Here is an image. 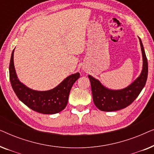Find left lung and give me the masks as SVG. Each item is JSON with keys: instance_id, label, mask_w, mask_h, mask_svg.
<instances>
[{"instance_id": "1", "label": "left lung", "mask_w": 154, "mask_h": 154, "mask_svg": "<svg viewBox=\"0 0 154 154\" xmlns=\"http://www.w3.org/2000/svg\"><path fill=\"white\" fill-rule=\"evenodd\" d=\"M140 43L143 57V68L140 76L133 83L122 90H113L103 86L98 80L88 75L91 83L94 104L101 111H114L125 108L137 97L146 84L148 76V62L140 38Z\"/></svg>"}]
</instances>
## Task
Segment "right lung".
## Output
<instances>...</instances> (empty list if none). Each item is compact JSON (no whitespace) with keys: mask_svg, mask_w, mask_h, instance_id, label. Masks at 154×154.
Instances as JSON below:
<instances>
[{"mask_svg":"<svg viewBox=\"0 0 154 154\" xmlns=\"http://www.w3.org/2000/svg\"><path fill=\"white\" fill-rule=\"evenodd\" d=\"M14 50L12 52L9 66L10 81L19 100L32 110L43 114H54L64 109L68 103L71 88L80 78V73L69 75L60 85L50 90L36 91L31 90L17 79L14 66Z\"/></svg>","mask_w":154,"mask_h":154,"instance_id":"add662e5","label":"right lung"}]
</instances>
